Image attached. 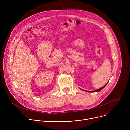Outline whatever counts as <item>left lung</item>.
Returning <instances> with one entry per match:
<instances>
[{"label": "left lung", "instance_id": "8db88e82", "mask_svg": "<svg viewBox=\"0 0 130 130\" xmlns=\"http://www.w3.org/2000/svg\"><path fill=\"white\" fill-rule=\"evenodd\" d=\"M108 83V82H107ZM107 83L104 85V86H103V87H102L101 88H99V89H97V90H94V91H86V90H83V89H82L83 90H84V91H88V92H98V91H100L101 89H102L106 85V84H107Z\"/></svg>", "mask_w": 130, "mask_h": 130}]
</instances>
